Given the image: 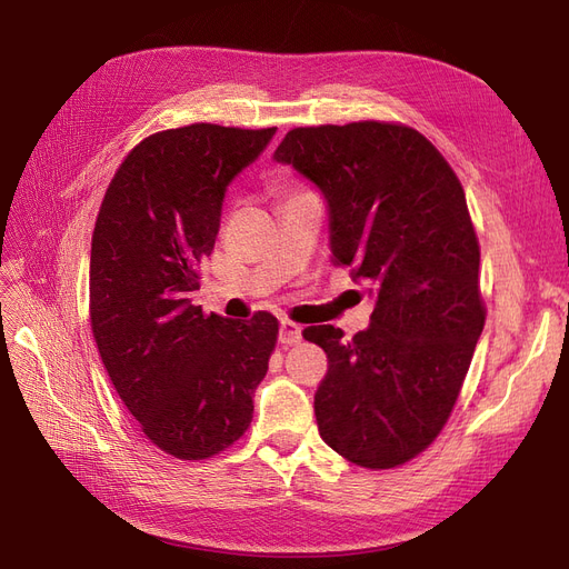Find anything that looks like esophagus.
<instances>
[{"mask_svg": "<svg viewBox=\"0 0 569 569\" xmlns=\"http://www.w3.org/2000/svg\"><path fill=\"white\" fill-rule=\"evenodd\" d=\"M301 341V327L293 325L289 320L280 322V343L291 346V343H299Z\"/></svg>", "mask_w": 569, "mask_h": 569, "instance_id": "obj_1", "label": "esophagus"}]
</instances>
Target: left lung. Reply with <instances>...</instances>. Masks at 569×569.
<instances>
[{"label": "left lung", "mask_w": 569, "mask_h": 569, "mask_svg": "<svg viewBox=\"0 0 569 569\" xmlns=\"http://www.w3.org/2000/svg\"><path fill=\"white\" fill-rule=\"evenodd\" d=\"M272 160L322 192L331 263L375 301L352 339L303 329L329 365L320 436L352 463L396 468L438 438L485 327L463 188L426 136L388 122L291 129Z\"/></svg>", "instance_id": "8db88e82"}]
</instances>
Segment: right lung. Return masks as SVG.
Returning <instances> with one entry per match:
<instances>
[{
    "mask_svg": "<svg viewBox=\"0 0 569 569\" xmlns=\"http://www.w3.org/2000/svg\"><path fill=\"white\" fill-rule=\"evenodd\" d=\"M276 127L190 124L148 136L110 181L91 238L89 310L108 377L152 445L207 459L244 436L278 320L192 306L226 190Z\"/></svg>",
    "mask_w": 569,
    "mask_h": 569,
    "instance_id": "obj_1",
    "label": "right lung"
}]
</instances>
